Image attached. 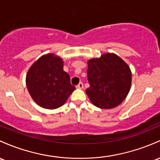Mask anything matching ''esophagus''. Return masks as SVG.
Instances as JSON below:
<instances>
[{
	"mask_svg": "<svg viewBox=\"0 0 160 160\" xmlns=\"http://www.w3.org/2000/svg\"><path fill=\"white\" fill-rule=\"evenodd\" d=\"M77 89H83V83H80L78 84V85L77 86Z\"/></svg>",
	"mask_w": 160,
	"mask_h": 160,
	"instance_id": "obj_1",
	"label": "esophagus"
}]
</instances>
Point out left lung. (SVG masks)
<instances>
[{"instance_id":"obj_1","label":"left lung","mask_w":160,"mask_h":160,"mask_svg":"<svg viewBox=\"0 0 160 160\" xmlns=\"http://www.w3.org/2000/svg\"><path fill=\"white\" fill-rule=\"evenodd\" d=\"M87 79L89 87L86 93L94 106L100 108H115L124 101L131 86L129 66L113 53L102 54L88 61Z\"/></svg>"}]
</instances>
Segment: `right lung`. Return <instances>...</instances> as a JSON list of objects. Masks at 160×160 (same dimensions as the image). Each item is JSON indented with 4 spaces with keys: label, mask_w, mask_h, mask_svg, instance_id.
Wrapping results in <instances>:
<instances>
[{
    "label": "right lung",
    "mask_w": 160,
    "mask_h": 160,
    "mask_svg": "<svg viewBox=\"0 0 160 160\" xmlns=\"http://www.w3.org/2000/svg\"><path fill=\"white\" fill-rule=\"evenodd\" d=\"M63 68L62 58L54 54H47L29 69L26 87L31 97L39 106L48 109L59 108L76 89Z\"/></svg>",
    "instance_id": "obj_1"
}]
</instances>
